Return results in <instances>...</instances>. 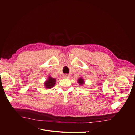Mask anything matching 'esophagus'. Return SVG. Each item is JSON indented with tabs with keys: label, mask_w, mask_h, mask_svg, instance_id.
I'll return each mask as SVG.
<instances>
[{
	"label": "esophagus",
	"mask_w": 135,
	"mask_h": 135,
	"mask_svg": "<svg viewBox=\"0 0 135 135\" xmlns=\"http://www.w3.org/2000/svg\"><path fill=\"white\" fill-rule=\"evenodd\" d=\"M63 78H64V79H69V76L68 75H67V74L64 75L63 76Z\"/></svg>",
	"instance_id": "1"
}]
</instances>
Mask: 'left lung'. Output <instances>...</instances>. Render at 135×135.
Segmentation results:
<instances>
[{"instance_id": "left-lung-1", "label": "left lung", "mask_w": 135, "mask_h": 135, "mask_svg": "<svg viewBox=\"0 0 135 135\" xmlns=\"http://www.w3.org/2000/svg\"><path fill=\"white\" fill-rule=\"evenodd\" d=\"M78 83H79V84L80 85L82 86L84 84L85 81H84V80L82 78V77H80V78L78 80Z\"/></svg>"}]
</instances>
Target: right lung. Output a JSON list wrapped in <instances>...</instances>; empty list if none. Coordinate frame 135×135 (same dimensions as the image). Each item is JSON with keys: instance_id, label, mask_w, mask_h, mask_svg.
<instances>
[{"instance_id": "add662e5", "label": "right lung", "mask_w": 135, "mask_h": 135, "mask_svg": "<svg viewBox=\"0 0 135 135\" xmlns=\"http://www.w3.org/2000/svg\"><path fill=\"white\" fill-rule=\"evenodd\" d=\"M56 80L55 79H54L51 76H49L47 80L44 82V85L46 89H50L54 87V86L55 84Z\"/></svg>"}]
</instances>
